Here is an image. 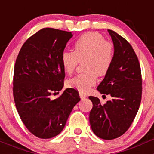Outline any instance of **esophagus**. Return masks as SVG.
Masks as SVG:
<instances>
[{"instance_id": "34e87169", "label": "esophagus", "mask_w": 154, "mask_h": 154, "mask_svg": "<svg viewBox=\"0 0 154 154\" xmlns=\"http://www.w3.org/2000/svg\"><path fill=\"white\" fill-rule=\"evenodd\" d=\"M79 96L81 99H85L86 97V95L85 93H83V92H79Z\"/></svg>"}]
</instances>
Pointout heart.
Listing matches in <instances>:
<instances>
[{
    "label": "heart",
    "instance_id": "1",
    "mask_svg": "<svg viewBox=\"0 0 154 154\" xmlns=\"http://www.w3.org/2000/svg\"><path fill=\"white\" fill-rule=\"evenodd\" d=\"M113 45L98 32H86L74 43V51L65 50L61 55L64 72L72 74L79 62H83L85 72L69 79L66 84L79 92H86L97 82V75H105L109 71L114 60Z\"/></svg>",
    "mask_w": 154,
    "mask_h": 154
}]
</instances>
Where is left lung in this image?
Instances as JSON below:
<instances>
[{
	"mask_svg": "<svg viewBox=\"0 0 154 154\" xmlns=\"http://www.w3.org/2000/svg\"><path fill=\"white\" fill-rule=\"evenodd\" d=\"M114 45V60L104 79L97 87L111 99L104 105L89 96L92 109L89 123L93 133L103 140L124 134L138 112L142 96V75L138 58L131 45L116 32L108 30Z\"/></svg>",
	"mask_w": 154,
	"mask_h": 154,
	"instance_id": "left-lung-1",
	"label": "left lung"
}]
</instances>
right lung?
Here are the masks:
<instances>
[{"mask_svg": "<svg viewBox=\"0 0 154 154\" xmlns=\"http://www.w3.org/2000/svg\"><path fill=\"white\" fill-rule=\"evenodd\" d=\"M72 32L42 28L24 42L16 59L13 95L16 108L27 129L35 137L49 139L62 132L73 107L80 101L79 92L62 90L65 72L61 55Z\"/></svg>", "mask_w": 154, "mask_h": 154, "instance_id": "1", "label": "right lung"}]
</instances>
